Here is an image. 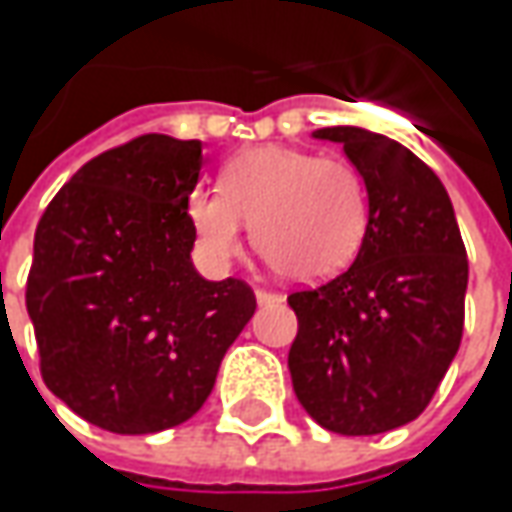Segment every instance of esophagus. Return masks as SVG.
I'll return each mask as SVG.
<instances>
[{
    "label": "esophagus",
    "mask_w": 512,
    "mask_h": 512,
    "mask_svg": "<svg viewBox=\"0 0 512 512\" xmlns=\"http://www.w3.org/2000/svg\"><path fill=\"white\" fill-rule=\"evenodd\" d=\"M256 302L262 307L276 305V302H282V296L279 293H270V290H256Z\"/></svg>",
    "instance_id": "34e87169"
}]
</instances>
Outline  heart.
Returning a JSON list of instances; mask_svg holds the SVG:
<instances>
[{"label":"heart","mask_w":512,"mask_h":512,"mask_svg":"<svg viewBox=\"0 0 512 512\" xmlns=\"http://www.w3.org/2000/svg\"><path fill=\"white\" fill-rule=\"evenodd\" d=\"M187 222L210 265L227 267L245 245V222L267 265L290 282L342 273L367 233V187L359 170L310 150L265 145L233 156L219 190L187 196Z\"/></svg>","instance_id":"1"}]
</instances>
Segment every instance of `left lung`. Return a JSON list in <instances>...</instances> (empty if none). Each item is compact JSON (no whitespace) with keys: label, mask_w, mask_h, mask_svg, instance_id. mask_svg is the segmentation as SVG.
Returning <instances> with one entry per match:
<instances>
[{"label":"left lung","mask_w":512,"mask_h":512,"mask_svg":"<svg viewBox=\"0 0 512 512\" xmlns=\"http://www.w3.org/2000/svg\"><path fill=\"white\" fill-rule=\"evenodd\" d=\"M367 187L356 262L287 296L299 333L287 367L307 416L342 436L413 422L444 379L464 330L467 253L453 202L416 153L373 130L319 128Z\"/></svg>","instance_id":"left-lung-1"}]
</instances>
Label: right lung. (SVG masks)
I'll return each mask as SVG.
<instances>
[{
  "mask_svg": "<svg viewBox=\"0 0 512 512\" xmlns=\"http://www.w3.org/2000/svg\"><path fill=\"white\" fill-rule=\"evenodd\" d=\"M202 162L199 139L139 136L76 170L36 227L25 302L42 379L110 433L187 422L256 310L245 282L190 262Z\"/></svg>",
  "mask_w": 512,
  "mask_h": 512,
  "instance_id": "obj_1",
  "label": "right lung"
}]
</instances>
